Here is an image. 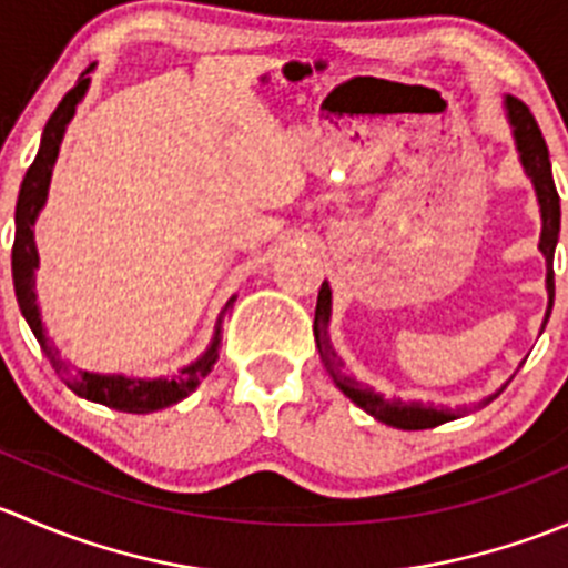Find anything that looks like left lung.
Returning <instances> with one entry per match:
<instances>
[{"instance_id":"8db88e82","label":"left lung","mask_w":568,"mask_h":568,"mask_svg":"<svg viewBox=\"0 0 568 568\" xmlns=\"http://www.w3.org/2000/svg\"><path fill=\"white\" fill-rule=\"evenodd\" d=\"M508 106V120L514 125V136H517V148L519 156H523L525 173L530 175L532 186H536L538 194V205H541V247L544 257H547V291H549V307H547V318L549 311H552L555 302V272H552V257H555V244H558V233H560V197L558 189H555L552 181V164H549V151L547 142H544L541 129H538L536 118L528 109V104L514 95L506 99ZM329 285H321L318 291V305H316V321H313V335H316V346L321 354V363H324L326 374L332 376L337 387L359 406L368 415H374L376 420L387 423L393 428H404V432H420V428H434L439 423L454 420L456 412L450 409H434V406L417 404V400H400L393 398L387 400L385 395L374 393L371 387H363L352 374L346 371V365L341 363V357L335 354V348L329 346V337H326V324H329ZM500 395V393H497ZM497 395L484 400V406L489 400H495Z\"/></svg>"}]
</instances>
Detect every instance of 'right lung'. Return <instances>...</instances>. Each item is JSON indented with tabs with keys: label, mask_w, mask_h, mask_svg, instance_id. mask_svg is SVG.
Returning a JSON list of instances; mask_svg holds the SVG:
<instances>
[{
	"label": "right lung",
	"mask_w": 568,
	"mask_h": 568,
	"mask_svg": "<svg viewBox=\"0 0 568 568\" xmlns=\"http://www.w3.org/2000/svg\"><path fill=\"white\" fill-rule=\"evenodd\" d=\"M88 71H93V65H90ZM88 71H84L82 79L68 90L65 99L60 101V106L51 112L49 123H45L43 129V140H40V151L36 162L30 164V170H27L24 175V183H21L19 203H16L13 285H16V296H19V307L21 313H24L27 324H30V329L36 332L38 343L43 346L49 363L54 365L57 374L62 376V382H65L73 393L82 395V398L88 400H95V404H104L109 409L131 412V415H148V412L164 409V406H173L181 398H186V395L197 387V382L209 376V371L214 368L222 348V321L209 352H205L197 363H192L189 368H183L181 374L173 376V379H125V376H101V374H88V371H77V374H73V371H68L65 365H62V359L57 357V352L49 346V341H45L43 326H40V313L36 305V291H32V277H36V266H38V250H36V239H32V225H36L38 211L43 209L45 203L51 168H54V159L57 153H60V142H62V134H65L68 120L73 118L77 104L82 101L84 90H88L90 84ZM231 305L233 300L227 302L225 311H222V318H225L227 307Z\"/></svg>",
	"instance_id": "add662e5"
}]
</instances>
